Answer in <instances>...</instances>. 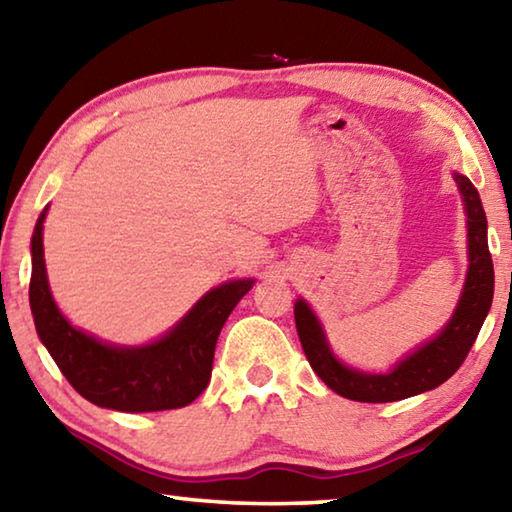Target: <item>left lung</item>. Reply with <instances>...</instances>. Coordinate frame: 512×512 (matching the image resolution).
Segmentation results:
<instances>
[{"mask_svg":"<svg viewBox=\"0 0 512 512\" xmlns=\"http://www.w3.org/2000/svg\"><path fill=\"white\" fill-rule=\"evenodd\" d=\"M458 192L467 216V275L452 318L445 327L406 354L388 372H363L345 366L336 357L320 323L307 300L298 298L293 305L298 336L309 366L341 397L354 402H397L404 397L433 391L454 375L479 336L495 293V268L488 250V221L479 192L463 173H454Z\"/></svg>","mask_w":512,"mask_h":512,"instance_id":"left-lung-1","label":"left lung"}]
</instances>
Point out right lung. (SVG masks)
Returning <instances> with one entry per match:
<instances>
[{"instance_id": "1", "label": "right lung", "mask_w": 512, "mask_h": 512, "mask_svg": "<svg viewBox=\"0 0 512 512\" xmlns=\"http://www.w3.org/2000/svg\"><path fill=\"white\" fill-rule=\"evenodd\" d=\"M47 210L49 205L38 216L31 237L29 302L36 332L60 372L76 393L101 409L149 413L192 404L210 384L216 339L237 302L253 289V277L210 289L151 343L101 341L69 323L51 296L42 246Z\"/></svg>"}]
</instances>
